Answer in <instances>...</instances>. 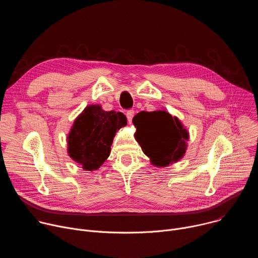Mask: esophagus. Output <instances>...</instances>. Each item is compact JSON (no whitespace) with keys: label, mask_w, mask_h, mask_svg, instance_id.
Segmentation results:
<instances>
[{"label":"esophagus","mask_w":258,"mask_h":258,"mask_svg":"<svg viewBox=\"0 0 258 258\" xmlns=\"http://www.w3.org/2000/svg\"><path fill=\"white\" fill-rule=\"evenodd\" d=\"M134 114H135V111L134 110H128V111H126V118H127V121H128V123H131L132 122V120H133V117H134Z\"/></svg>","instance_id":"1"}]
</instances>
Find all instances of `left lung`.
Segmentation results:
<instances>
[{"label": "left lung", "instance_id": "8db88e82", "mask_svg": "<svg viewBox=\"0 0 258 258\" xmlns=\"http://www.w3.org/2000/svg\"><path fill=\"white\" fill-rule=\"evenodd\" d=\"M133 123L137 127L136 140L152 164L167 166L186 153L189 133L165 110L142 111L133 118Z\"/></svg>", "mask_w": 258, "mask_h": 258}]
</instances>
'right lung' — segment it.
Returning <instances> with one entry per match:
<instances>
[{"label":"right lung","mask_w":258,"mask_h":258,"mask_svg":"<svg viewBox=\"0 0 258 258\" xmlns=\"http://www.w3.org/2000/svg\"><path fill=\"white\" fill-rule=\"evenodd\" d=\"M126 125L121 112L90 105L77 117L67 137L68 154L85 170H96L109 157L116 131Z\"/></svg>","instance_id":"obj_1"}]
</instances>
